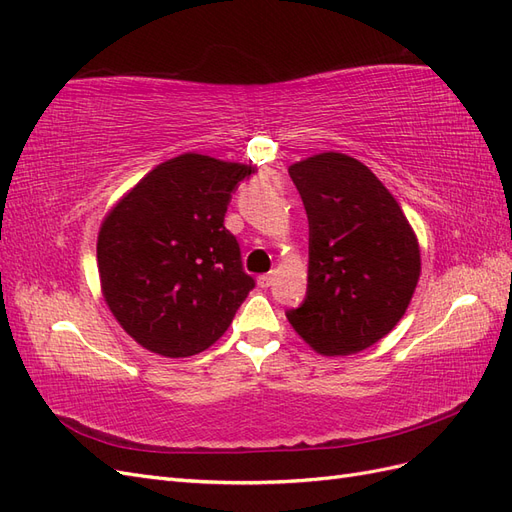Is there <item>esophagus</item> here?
Masks as SVG:
<instances>
[{
	"mask_svg": "<svg viewBox=\"0 0 512 512\" xmlns=\"http://www.w3.org/2000/svg\"><path fill=\"white\" fill-rule=\"evenodd\" d=\"M273 284V275L265 273V275H258V286L260 288H269Z\"/></svg>",
	"mask_w": 512,
	"mask_h": 512,
	"instance_id": "1",
	"label": "esophagus"
}]
</instances>
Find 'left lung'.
<instances>
[{
  "mask_svg": "<svg viewBox=\"0 0 512 512\" xmlns=\"http://www.w3.org/2000/svg\"><path fill=\"white\" fill-rule=\"evenodd\" d=\"M309 222L307 297L286 314L322 356L374 346L404 318L421 277V247L395 196L337 151L288 168Z\"/></svg>",
  "mask_w": 512,
  "mask_h": 512,
  "instance_id": "obj_1",
  "label": "left lung"
}]
</instances>
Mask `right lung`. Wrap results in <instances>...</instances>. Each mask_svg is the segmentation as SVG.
<instances>
[{
	"label": "right lung",
	"instance_id": "add662e5",
	"mask_svg": "<svg viewBox=\"0 0 512 512\" xmlns=\"http://www.w3.org/2000/svg\"><path fill=\"white\" fill-rule=\"evenodd\" d=\"M252 164L181 153L158 164L104 215L98 275L104 303L136 344L183 359L228 331L254 288L224 226Z\"/></svg>",
	"mask_w": 512,
	"mask_h": 512
}]
</instances>
